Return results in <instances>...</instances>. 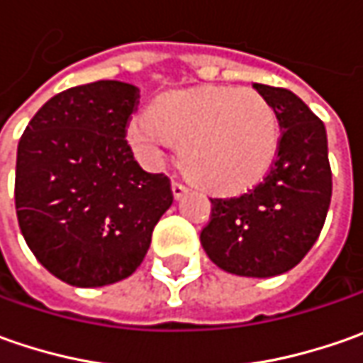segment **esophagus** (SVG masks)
<instances>
[{
    "mask_svg": "<svg viewBox=\"0 0 363 363\" xmlns=\"http://www.w3.org/2000/svg\"><path fill=\"white\" fill-rule=\"evenodd\" d=\"M172 191H174L175 200H179V198H182V196H184V194L188 191V188H186V186H184L182 182H174V184H172Z\"/></svg>",
    "mask_w": 363,
    "mask_h": 363,
    "instance_id": "34e87169",
    "label": "esophagus"
}]
</instances>
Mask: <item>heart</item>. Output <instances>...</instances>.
<instances>
[{
    "mask_svg": "<svg viewBox=\"0 0 363 363\" xmlns=\"http://www.w3.org/2000/svg\"><path fill=\"white\" fill-rule=\"evenodd\" d=\"M127 139L147 161L182 145L179 165L189 179L216 194L255 186L279 151V119L252 89L202 86L157 96L147 117L129 123Z\"/></svg>",
    "mask_w": 363,
    "mask_h": 363,
    "instance_id": "b5f03b06",
    "label": "heart"
}]
</instances>
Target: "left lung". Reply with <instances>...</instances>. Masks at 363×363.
Masks as SVG:
<instances>
[{
    "label": "left lung",
    "mask_w": 363,
    "mask_h": 363,
    "mask_svg": "<svg viewBox=\"0 0 363 363\" xmlns=\"http://www.w3.org/2000/svg\"><path fill=\"white\" fill-rule=\"evenodd\" d=\"M252 86L271 103L283 129L277 157L252 189L210 198V222L200 240L222 271L264 279L291 271L319 238L331 202V167L323 121L286 89Z\"/></svg>",
    "instance_id": "left-lung-1"
}]
</instances>
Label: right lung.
<instances>
[{
  "label": "right lung",
  "instance_id": "add662e5",
  "mask_svg": "<svg viewBox=\"0 0 363 363\" xmlns=\"http://www.w3.org/2000/svg\"><path fill=\"white\" fill-rule=\"evenodd\" d=\"M139 89L96 80L58 92L28 123L16 161V212L34 257L72 286H105L143 262L174 202L169 177L133 157Z\"/></svg>",
  "mask_w": 363,
  "mask_h": 363
}]
</instances>
